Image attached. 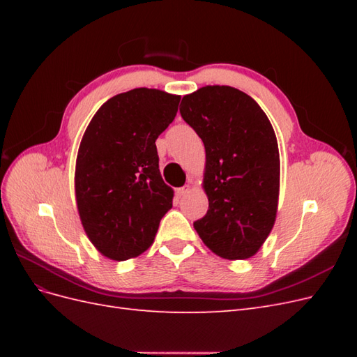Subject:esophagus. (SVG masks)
<instances>
[{"label": "esophagus", "mask_w": 357, "mask_h": 357, "mask_svg": "<svg viewBox=\"0 0 357 357\" xmlns=\"http://www.w3.org/2000/svg\"><path fill=\"white\" fill-rule=\"evenodd\" d=\"M189 186H185V188H178V189H176V195H177V198H181V197H185L186 193H189Z\"/></svg>", "instance_id": "1"}]
</instances>
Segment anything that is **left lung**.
<instances>
[{
	"instance_id": "1",
	"label": "left lung",
	"mask_w": 357,
	"mask_h": 357,
	"mask_svg": "<svg viewBox=\"0 0 357 357\" xmlns=\"http://www.w3.org/2000/svg\"><path fill=\"white\" fill-rule=\"evenodd\" d=\"M180 114L205 147L208 210L193 228L218 256L252 257L277 215L280 155L271 122L252 96L231 86L183 96Z\"/></svg>"
}]
</instances>
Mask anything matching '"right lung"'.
Returning a JSON list of instances; mask_svg holds the SVG:
<instances>
[{"label":"right lung","instance_id":"add662e5","mask_svg":"<svg viewBox=\"0 0 357 357\" xmlns=\"http://www.w3.org/2000/svg\"><path fill=\"white\" fill-rule=\"evenodd\" d=\"M178 95L138 88L95 113L75 160V201L96 250L126 261L152 245L174 192L159 172L156 138L174 121Z\"/></svg>","mask_w":357,"mask_h":357}]
</instances>
